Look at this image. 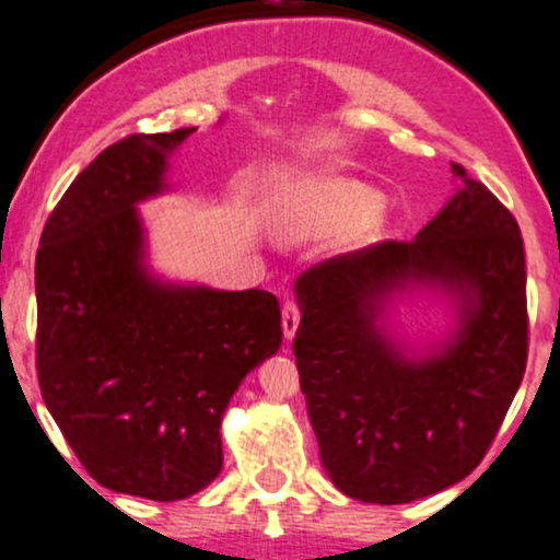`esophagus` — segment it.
Listing matches in <instances>:
<instances>
[{
  "label": "esophagus",
  "instance_id": "34e87169",
  "mask_svg": "<svg viewBox=\"0 0 560 560\" xmlns=\"http://www.w3.org/2000/svg\"><path fill=\"white\" fill-rule=\"evenodd\" d=\"M298 324H301V311H298L293 301H285L282 303V334H285L288 342L295 337Z\"/></svg>",
  "mask_w": 560,
  "mask_h": 560
}]
</instances>
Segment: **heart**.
<instances>
[{
	"mask_svg": "<svg viewBox=\"0 0 560 560\" xmlns=\"http://www.w3.org/2000/svg\"><path fill=\"white\" fill-rule=\"evenodd\" d=\"M383 195L339 174H308L272 195L267 223L282 238H311L345 231L347 242L381 236Z\"/></svg>",
	"mask_w": 560,
	"mask_h": 560,
	"instance_id": "1",
	"label": "heart"
}]
</instances>
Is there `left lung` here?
<instances>
[{
	"mask_svg": "<svg viewBox=\"0 0 560 560\" xmlns=\"http://www.w3.org/2000/svg\"><path fill=\"white\" fill-rule=\"evenodd\" d=\"M457 190L413 242L339 254L298 275L295 362L322 466L365 504L463 481L489 450L527 362L525 246L510 210L453 164ZM454 303L440 343L389 326L406 294Z\"/></svg>",
	"mask_w": 560,
	"mask_h": 560,
	"instance_id": "obj_1",
	"label": "left lung"
}]
</instances>
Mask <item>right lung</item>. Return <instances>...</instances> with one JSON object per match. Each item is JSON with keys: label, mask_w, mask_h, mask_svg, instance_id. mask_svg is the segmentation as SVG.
<instances>
[{"label": "right lung", "mask_w": 560, "mask_h": 560, "mask_svg": "<svg viewBox=\"0 0 560 560\" xmlns=\"http://www.w3.org/2000/svg\"><path fill=\"white\" fill-rule=\"evenodd\" d=\"M195 130L105 149L54 208L35 257L43 401L94 481L151 502L221 474L223 411L282 345L267 290L151 270L138 202L170 190V156Z\"/></svg>", "instance_id": "add662e5"}]
</instances>
